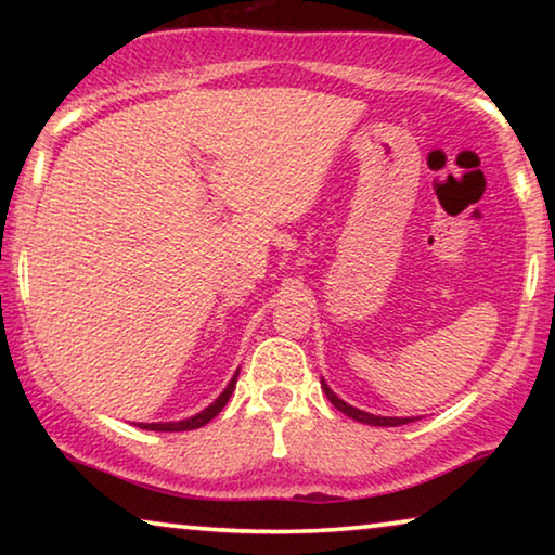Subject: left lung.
I'll return each instance as SVG.
<instances>
[{
    "label": "left lung",
    "mask_w": 555,
    "mask_h": 555,
    "mask_svg": "<svg viewBox=\"0 0 555 555\" xmlns=\"http://www.w3.org/2000/svg\"><path fill=\"white\" fill-rule=\"evenodd\" d=\"M321 389L325 391V397H328V401L338 409V412H344L346 416H351V420L361 422V424H371V427H401V424L416 422V416H382V414L363 412V409H356V406L348 404V401L340 399L338 393L333 391L328 384H325V378H321Z\"/></svg>",
    "instance_id": "obj_1"
}]
</instances>
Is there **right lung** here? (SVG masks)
<instances>
[{"label":"right lung","mask_w":555,"mask_h":555,"mask_svg":"<svg viewBox=\"0 0 555 555\" xmlns=\"http://www.w3.org/2000/svg\"><path fill=\"white\" fill-rule=\"evenodd\" d=\"M237 376H240V369L234 371V376L230 378V384L224 386V391L219 393V397H217L215 401H211L209 406H204L199 414L186 416V420H179V422H135V427L149 429V431H186V429H199V427H204V424H207V422L215 420V416H217L219 412H222L224 404H227V401H230V397H232L234 386H237Z\"/></svg>","instance_id":"add662e5"}]
</instances>
